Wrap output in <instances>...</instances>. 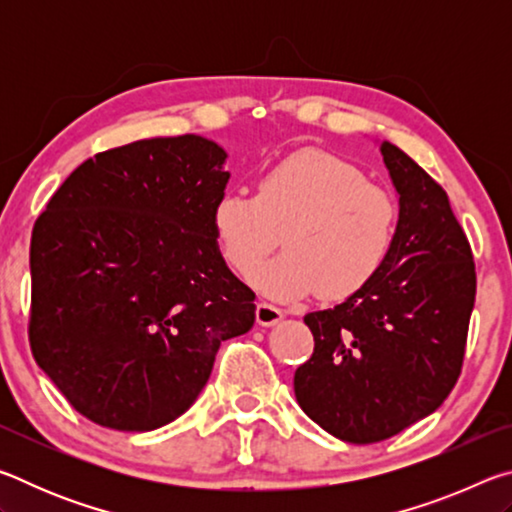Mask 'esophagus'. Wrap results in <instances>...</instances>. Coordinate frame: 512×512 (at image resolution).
<instances>
[{
  "label": "esophagus",
  "mask_w": 512,
  "mask_h": 512,
  "mask_svg": "<svg viewBox=\"0 0 512 512\" xmlns=\"http://www.w3.org/2000/svg\"><path fill=\"white\" fill-rule=\"evenodd\" d=\"M255 318L262 327H273L284 318V311L280 307L271 305V302H259L255 309Z\"/></svg>",
  "instance_id": "esophagus-1"
}]
</instances>
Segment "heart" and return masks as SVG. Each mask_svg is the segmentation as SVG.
I'll return each mask as SVG.
<instances>
[{
	"instance_id": "b5f03b06",
	"label": "heart",
	"mask_w": 512,
	"mask_h": 512,
	"mask_svg": "<svg viewBox=\"0 0 512 512\" xmlns=\"http://www.w3.org/2000/svg\"><path fill=\"white\" fill-rule=\"evenodd\" d=\"M397 205L354 164L305 149L273 162L257 192L225 189L212 205L216 244L235 271L276 245L285 253L250 271V282L275 300H298L320 289L345 300L366 289L391 255Z\"/></svg>"
}]
</instances>
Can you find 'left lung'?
I'll return each instance as SVG.
<instances>
[{
  "instance_id": "1",
  "label": "left lung",
  "mask_w": 512,
  "mask_h": 512,
  "mask_svg": "<svg viewBox=\"0 0 512 512\" xmlns=\"http://www.w3.org/2000/svg\"><path fill=\"white\" fill-rule=\"evenodd\" d=\"M379 151L400 196L391 255L366 289L305 316L314 354L293 377L300 409L354 445L391 438L447 400L476 296L445 189L395 144Z\"/></svg>"
}]
</instances>
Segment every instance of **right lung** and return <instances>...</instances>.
Listing matches in <instances>:
<instances>
[{"mask_svg":"<svg viewBox=\"0 0 512 512\" xmlns=\"http://www.w3.org/2000/svg\"><path fill=\"white\" fill-rule=\"evenodd\" d=\"M225 158L201 135L97 153L33 225L31 352L101 427L176 420L210 379L219 345L255 323V293L212 232Z\"/></svg>","mask_w":512,"mask_h":512,"instance_id":"obj_1","label":"right lung"}]
</instances>
